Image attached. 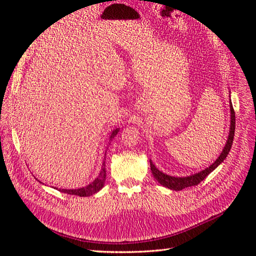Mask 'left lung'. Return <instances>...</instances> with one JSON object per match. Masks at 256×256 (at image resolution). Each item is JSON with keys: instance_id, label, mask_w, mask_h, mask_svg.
I'll use <instances>...</instances> for the list:
<instances>
[{"instance_id": "1", "label": "left lung", "mask_w": 256, "mask_h": 256, "mask_svg": "<svg viewBox=\"0 0 256 256\" xmlns=\"http://www.w3.org/2000/svg\"><path fill=\"white\" fill-rule=\"evenodd\" d=\"M230 111H231V125H230L229 138H228L226 144L224 146V150H222V153L218 157V160H216L214 164L210 165L208 168H206V170H204L202 172L194 174V175H192V176L172 177L170 175H166V174L162 172L160 170H157L153 162H152V160H150V170H152V172H153V175H154L156 180L160 184H162V186H165V187L172 189V190H176L177 192V190H182V189L187 188V187L197 186V184L202 182L211 172H214L216 168L226 160V157L228 156V154H229L232 143H233V138H234V131H236V112H234V110H233L231 102H230Z\"/></svg>"}]
</instances>
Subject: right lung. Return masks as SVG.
<instances>
[{"mask_svg": "<svg viewBox=\"0 0 256 256\" xmlns=\"http://www.w3.org/2000/svg\"><path fill=\"white\" fill-rule=\"evenodd\" d=\"M118 132V128L114 130V131L111 133L110 140H112L114 136H116ZM104 182H106V162H103L102 170L99 174V176H98L90 184H88V186L79 188V189H59V192L68 194L80 196V197H88V196L94 194L96 192H99V190H101L103 184H104Z\"/></svg>", "mask_w": 256, "mask_h": 256, "instance_id": "add662e5", "label": "right lung"}]
</instances>
